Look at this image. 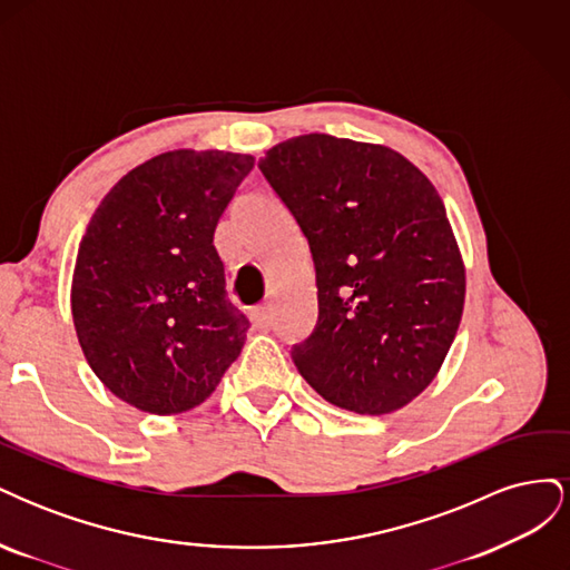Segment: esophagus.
<instances>
[{
  "label": "esophagus",
  "instance_id": "esophagus-1",
  "mask_svg": "<svg viewBox=\"0 0 570 570\" xmlns=\"http://www.w3.org/2000/svg\"><path fill=\"white\" fill-rule=\"evenodd\" d=\"M271 306L268 304H262V306H254L252 308V321L256 327H262V331H266V327L271 325Z\"/></svg>",
  "mask_w": 570,
  "mask_h": 570
}]
</instances>
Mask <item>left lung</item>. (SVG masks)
Wrapping results in <instances>:
<instances>
[{"label":"left lung","mask_w":570,"mask_h":570,"mask_svg":"<svg viewBox=\"0 0 570 570\" xmlns=\"http://www.w3.org/2000/svg\"><path fill=\"white\" fill-rule=\"evenodd\" d=\"M258 168L316 271L318 318L289 352L297 371L361 416L406 406L433 383L463 312V262L438 189L394 149L321 132L275 145Z\"/></svg>","instance_id":"8db88e82"}]
</instances>
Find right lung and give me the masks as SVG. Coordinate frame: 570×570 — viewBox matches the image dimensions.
I'll return each instance as SVG.
<instances>
[{
	"mask_svg": "<svg viewBox=\"0 0 570 570\" xmlns=\"http://www.w3.org/2000/svg\"><path fill=\"white\" fill-rule=\"evenodd\" d=\"M252 168L249 154H159L111 187L80 239L78 342L135 409H195L243 350L249 321L228 299L214 233Z\"/></svg>",
	"mask_w": 570,
	"mask_h": 570,
	"instance_id": "right-lung-1",
	"label": "right lung"
}]
</instances>
